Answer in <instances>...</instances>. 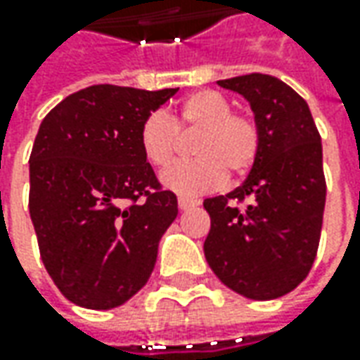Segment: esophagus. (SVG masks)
I'll return each instance as SVG.
<instances>
[{"label": "esophagus", "instance_id": "1", "mask_svg": "<svg viewBox=\"0 0 360 360\" xmlns=\"http://www.w3.org/2000/svg\"><path fill=\"white\" fill-rule=\"evenodd\" d=\"M200 200H196V198H186V196H180L178 198V206H180V210H190V208H194V206H198Z\"/></svg>", "mask_w": 360, "mask_h": 360}]
</instances>
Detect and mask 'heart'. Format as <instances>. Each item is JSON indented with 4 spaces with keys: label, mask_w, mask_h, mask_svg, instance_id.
Listing matches in <instances>:
<instances>
[{
    "label": "heart",
    "mask_w": 360,
    "mask_h": 360,
    "mask_svg": "<svg viewBox=\"0 0 360 360\" xmlns=\"http://www.w3.org/2000/svg\"><path fill=\"white\" fill-rule=\"evenodd\" d=\"M196 130L190 152L196 158L172 166L162 182L182 194L196 196L222 184L226 172L242 176L255 166L260 152V126L250 112L232 110L230 100L216 90H198L186 96L172 116L154 110L138 131L146 162L156 170L172 164L180 134Z\"/></svg>",
    "instance_id": "1"
}]
</instances>
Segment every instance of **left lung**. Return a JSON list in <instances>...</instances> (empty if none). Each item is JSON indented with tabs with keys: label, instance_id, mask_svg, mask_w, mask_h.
Here are the masks:
<instances>
[{
	"label": "left lung",
	"instance_id": "obj_1",
	"mask_svg": "<svg viewBox=\"0 0 360 360\" xmlns=\"http://www.w3.org/2000/svg\"><path fill=\"white\" fill-rule=\"evenodd\" d=\"M218 84L250 102L262 140L244 184L204 200V256L234 292L278 298L309 276L319 250L326 200L321 134L309 104L278 77L246 74Z\"/></svg>",
	"mask_w": 360,
	"mask_h": 360
}]
</instances>
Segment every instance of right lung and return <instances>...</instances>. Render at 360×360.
Here are the masks:
<instances>
[{
  "label": "right lung",
  "mask_w": 360,
  "mask_h": 360,
  "mask_svg": "<svg viewBox=\"0 0 360 360\" xmlns=\"http://www.w3.org/2000/svg\"><path fill=\"white\" fill-rule=\"evenodd\" d=\"M176 91L90 86L62 100L37 130L30 216L44 266L74 304L116 309L154 270L178 200L146 162L138 131Z\"/></svg>",
  "instance_id": "right-lung-1"
}]
</instances>
